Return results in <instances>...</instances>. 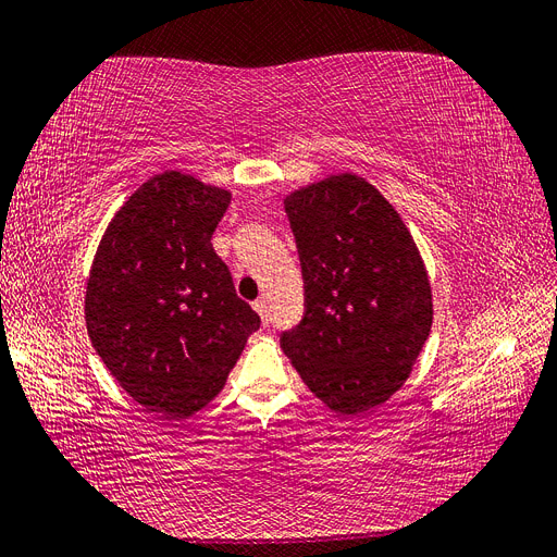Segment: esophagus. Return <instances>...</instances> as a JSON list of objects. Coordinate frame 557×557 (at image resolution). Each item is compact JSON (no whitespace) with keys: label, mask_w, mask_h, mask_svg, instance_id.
Segmentation results:
<instances>
[{"label":"esophagus","mask_w":557,"mask_h":557,"mask_svg":"<svg viewBox=\"0 0 557 557\" xmlns=\"http://www.w3.org/2000/svg\"><path fill=\"white\" fill-rule=\"evenodd\" d=\"M252 305H255L257 314L261 317V321H263V323H268V305H265V300H263V298H259V300H255Z\"/></svg>","instance_id":"1"}]
</instances>
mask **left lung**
<instances>
[{"instance_id": "8db88e82", "label": "left lung", "mask_w": 557, "mask_h": 557, "mask_svg": "<svg viewBox=\"0 0 557 557\" xmlns=\"http://www.w3.org/2000/svg\"><path fill=\"white\" fill-rule=\"evenodd\" d=\"M305 312L280 337L312 393L342 416L393 397L431 331L413 236L372 183L339 174L286 197Z\"/></svg>"}]
</instances>
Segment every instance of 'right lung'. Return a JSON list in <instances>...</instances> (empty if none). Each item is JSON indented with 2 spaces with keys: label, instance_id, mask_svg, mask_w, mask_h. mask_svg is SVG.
<instances>
[{
  "label": "right lung",
  "instance_id": "obj_1",
  "mask_svg": "<svg viewBox=\"0 0 557 557\" xmlns=\"http://www.w3.org/2000/svg\"><path fill=\"white\" fill-rule=\"evenodd\" d=\"M230 201L226 190L162 172L121 206L98 245L87 331L151 413L188 418L209 404L261 323L211 243Z\"/></svg>",
  "mask_w": 557,
  "mask_h": 557
}]
</instances>
